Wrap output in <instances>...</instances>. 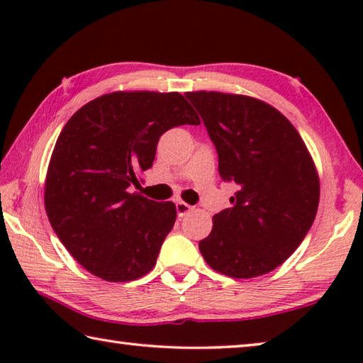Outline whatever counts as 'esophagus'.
Listing matches in <instances>:
<instances>
[{
    "label": "esophagus",
    "instance_id": "1",
    "mask_svg": "<svg viewBox=\"0 0 363 363\" xmlns=\"http://www.w3.org/2000/svg\"><path fill=\"white\" fill-rule=\"evenodd\" d=\"M194 208L190 206V205H187L186 201H182V200H179V201H176V211H177V216H186V214H189L190 211H192Z\"/></svg>",
    "mask_w": 363,
    "mask_h": 363
}]
</instances>
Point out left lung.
<instances>
[{"instance_id": "1", "label": "left lung", "mask_w": 363, "mask_h": 363, "mask_svg": "<svg viewBox=\"0 0 363 363\" xmlns=\"http://www.w3.org/2000/svg\"><path fill=\"white\" fill-rule=\"evenodd\" d=\"M219 155V174L238 186L232 208L213 216L199 243L208 266L233 279L259 277L293 255L314 223L320 181L290 120L256 97L192 91Z\"/></svg>"}]
</instances>
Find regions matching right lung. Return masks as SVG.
<instances>
[{
  "mask_svg": "<svg viewBox=\"0 0 363 363\" xmlns=\"http://www.w3.org/2000/svg\"><path fill=\"white\" fill-rule=\"evenodd\" d=\"M200 118L179 93L115 91L77 110L48 164L45 208L69 253L96 277L131 281L149 274L176 220L173 201L131 186L153 163L160 136Z\"/></svg>",
  "mask_w": 363,
  "mask_h": 363,
  "instance_id": "obj_1",
  "label": "right lung"
}]
</instances>
